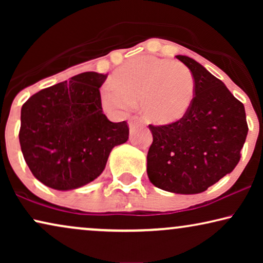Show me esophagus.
Returning a JSON list of instances; mask_svg holds the SVG:
<instances>
[{
  "label": "esophagus",
  "mask_w": 263,
  "mask_h": 263,
  "mask_svg": "<svg viewBox=\"0 0 263 263\" xmlns=\"http://www.w3.org/2000/svg\"><path fill=\"white\" fill-rule=\"evenodd\" d=\"M138 123H140V118L138 116H133L130 120H129V127L130 128H134Z\"/></svg>",
  "instance_id": "34e87169"
}]
</instances>
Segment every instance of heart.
Instances as JSON below:
<instances>
[{
  "label": "heart",
  "instance_id": "obj_1",
  "mask_svg": "<svg viewBox=\"0 0 263 263\" xmlns=\"http://www.w3.org/2000/svg\"><path fill=\"white\" fill-rule=\"evenodd\" d=\"M102 92L104 107L127 112L140 103L151 123L166 125L181 121L189 112L195 97L192 73L181 63L142 56L125 63Z\"/></svg>",
  "mask_w": 263,
  "mask_h": 263
}]
</instances>
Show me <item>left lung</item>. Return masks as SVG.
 <instances>
[{
  "label": "left lung",
  "instance_id": "8db88e82",
  "mask_svg": "<svg viewBox=\"0 0 263 263\" xmlns=\"http://www.w3.org/2000/svg\"><path fill=\"white\" fill-rule=\"evenodd\" d=\"M176 59L192 71L195 97L181 121L149 125L147 175L157 188L189 195L204 192L236 167L248 124L244 105L224 82L188 56Z\"/></svg>",
  "mask_w": 263,
  "mask_h": 263
}]
</instances>
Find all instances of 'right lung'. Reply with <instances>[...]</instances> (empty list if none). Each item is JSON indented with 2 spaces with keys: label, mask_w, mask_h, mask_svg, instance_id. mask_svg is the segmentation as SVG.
I'll return each mask as SVG.
<instances>
[{
  "label": "right lung",
  "mask_w": 263,
  "mask_h": 263,
  "mask_svg": "<svg viewBox=\"0 0 263 263\" xmlns=\"http://www.w3.org/2000/svg\"><path fill=\"white\" fill-rule=\"evenodd\" d=\"M106 78L85 71L42 89L21 107V152L49 188L73 190L95 181L114 147L127 142V122L103 114L99 88Z\"/></svg>",
  "instance_id": "add662e5"
}]
</instances>
